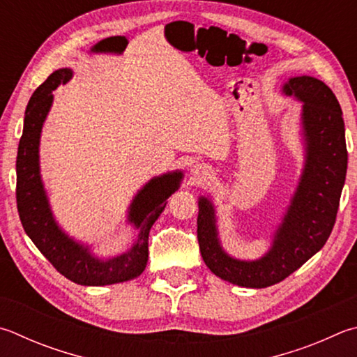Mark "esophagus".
Segmentation results:
<instances>
[{"label":"esophagus","mask_w":357,"mask_h":357,"mask_svg":"<svg viewBox=\"0 0 357 357\" xmlns=\"http://www.w3.org/2000/svg\"><path fill=\"white\" fill-rule=\"evenodd\" d=\"M192 174L195 176L198 181H203V179H207L211 176L209 170H207V167L203 165V164H195L192 167Z\"/></svg>","instance_id":"1"}]
</instances>
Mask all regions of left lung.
<instances>
[{"label":"left lung","mask_w":357,"mask_h":357,"mask_svg":"<svg viewBox=\"0 0 357 357\" xmlns=\"http://www.w3.org/2000/svg\"><path fill=\"white\" fill-rule=\"evenodd\" d=\"M282 92L303 101L306 162L270 251L257 261L226 255L218 241L213 204L204 197L198 201L197 232L203 261L213 275L241 287L264 289L281 282L320 251L334 228L345 184V123L333 90L317 77L296 76L284 84Z\"/></svg>","instance_id":"8db88e82"}]
</instances>
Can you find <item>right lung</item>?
<instances>
[{"instance_id":"add662e5","label":"right lung","mask_w":357,"mask_h":357,"mask_svg":"<svg viewBox=\"0 0 357 357\" xmlns=\"http://www.w3.org/2000/svg\"><path fill=\"white\" fill-rule=\"evenodd\" d=\"M70 68L56 70L31 96L24 112L23 134L17 154V207L26 234L53 267L67 280L81 286H109L137 278L148 262V236L165 209V199L179 189L183 173L173 172L153 178L134 197L128 220L139 231L128 252L98 259L89 246L75 242L57 226L50 209L38 167V142L43 121L53 105V90L71 77Z\"/></svg>"}]
</instances>
